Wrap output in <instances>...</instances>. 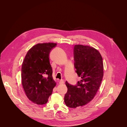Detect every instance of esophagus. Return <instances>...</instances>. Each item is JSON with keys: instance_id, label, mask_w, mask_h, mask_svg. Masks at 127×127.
I'll list each match as a JSON object with an SVG mask.
<instances>
[{"instance_id": "1", "label": "esophagus", "mask_w": 127, "mask_h": 127, "mask_svg": "<svg viewBox=\"0 0 127 127\" xmlns=\"http://www.w3.org/2000/svg\"><path fill=\"white\" fill-rule=\"evenodd\" d=\"M64 83V81L63 80H60L59 81V84H63Z\"/></svg>"}]
</instances>
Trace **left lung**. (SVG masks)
<instances>
[{
  "label": "left lung",
  "instance_id": "8db88e82",
  "mask_svg": "<svg viewBox=\"0 0 127 127\" xmlns=\"http://www.w3.org/2000/svg\"><path fill=\"white\" fill-rule=\"evenodd\" d=\"M73 53L76 72L82 79L76 86L66 82L68 90L64 102L67 106L74 108L87 104L94 98L103 78V63L99 52L90 46L75 45Z\"/></svg>",
  "mask_w": 127,
  "mask_h": 127
}]
</instances>
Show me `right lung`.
Masks as SVG:
<instances>
[{
	"instance_id": "right-lung-1",
	"label": "right lung",
	"mask_w": 127,
	"mask_h": 127,
	"mask_svg": "<svg viewBox=\"0 0 127 127\" xmlns=\"http://www.w3.org/2000/svg\"><path fill=\"white\" fill-rule=\"evenodd\" d=\"M57 43H37L27 52L21 68L22 84L26 95L38 105L47 103L56 86L49 54Z\"/></svg>"
}]
</instances>
